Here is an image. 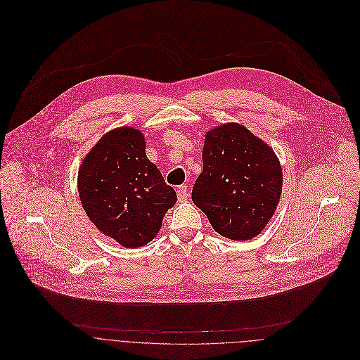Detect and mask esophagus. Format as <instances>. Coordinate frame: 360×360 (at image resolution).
I'll use <instances>...</instances> for the list:
<instances>
[{"mask_svg":"<svg viewBox=\"0 0 360 360\" xmlns=\"http://www.w3.org/2000/svg\"><path fill=\"white\" fill-rule=\"evenodd\" d=\"M177 197H179V201L187 200V197H188L187 186H179V188H177Z\"/></svg>","mask_w":360,"mask_h":360,"instance_id":"esophagus-1","label":"esophagus"}]
</instances>
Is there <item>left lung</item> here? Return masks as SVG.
<instances>
[{"label":"left lung","mask_w":360,"mask_h":360,"mask_svg":"<svg viewBox=\"0 0 360 360\" xmlns=\"http://www.w3.org/2000/svg\"><path fill=\"white\" fill-rule=\"evenodd\" d=\"M281 190V165L261 139L237 123L207 131L191 200L219 234L236 241L258 236L274 215Z\"/></svg>","instance_id":"8db88e82"}]
</instances>
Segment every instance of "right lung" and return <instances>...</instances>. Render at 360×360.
I'll list each match as a JSON object with an SVG mask.
<instances>
[{"instance_id":"right-lung-1","label":"right lung","mask_w":360,"mask_h":360,"mask_svg":"<svg viewBox=\"0 0 360 360\" xmlns=\"http://www.w3.org/2000/svg\"><path fill=\"white\" fill-rule=\"evenodd\" d=\"M78 190L89 220L127 248L150 243L177 201L133 127L112 130L98 141L82 162Z\"/></svg>"}]
</instances>
